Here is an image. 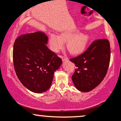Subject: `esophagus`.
I'll return each mask as SVG.
<instances>
[{
  "label": "esophagus",
  "mask_w": 121,
  "mask_h": 121,
  "mask_svg": "<svg viewBox=\"0 0 121 121\" xmlns=\"http://www.w3.org/2000/svg\"><path fill=\"white\" fill-rule=\"evenodd\" d=\"M60 58H61V59H62V61H63V62H65V61H67L68 60V58L65 57V56H61Z\"/></svg>",
  "instance_id": "34e87169"
}]
</instances>
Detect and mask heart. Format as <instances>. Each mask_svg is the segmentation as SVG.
<instances>
[{
  "mask_svg": "<svg viewBox=\"0 0 121 121\" xmlns=\"http://www.w3.org/2000/svg\"><path fill=\"white\" fill-rule=\"evenodd\" d=\"M90 41L87 34L79 33L78 31H65L58 36L52 34L49 38V45L50 50L55 53L59 52L66 43V47L73 56H78L85 51Z\"/></svg>",
  "mask_w": 121,
  "mask_h": 121,
  "instance_id": "1",
  "label": "heart"
}]
</instances>
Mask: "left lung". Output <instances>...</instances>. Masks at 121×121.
Masks as SVG:
<instances>
[{"instance_id":"left-lung-1","label":"left lung","mask_w":121,"mask_h":121,"mask_svg":"<svg viewBox=\"0 0 121 121\" xmlns=\"http://www.w3.org/2000/svg\"><path fill=\"white\" fill-rule=\"evenodd\" d=\"M110 58L107 39L95 40L83 54L71 58L70 61L77 67L72 79L77 90L89 92L99 85L106 75Z\"/></svg>"}]
</instances>
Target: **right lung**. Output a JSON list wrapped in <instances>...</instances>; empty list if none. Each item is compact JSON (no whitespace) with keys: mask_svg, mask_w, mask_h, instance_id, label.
<instances>
[{"mask_svg":"<svg viewBox=\"0 0 121 121\" xmlns=\"http://www.w3.org/2000/svg\"><path fill=\"white\" fill-rule=\"evenodd\" d=\"M48 38L37 31L21 35L13 46L14 67L18 78L25 87L35 93H42L52 85L54 72L62 61L48 48Z\"/></svg>","mask_w":121,"mask_h":121,"instance_id":"obj_1","label":"right lung"}]
</instances>
